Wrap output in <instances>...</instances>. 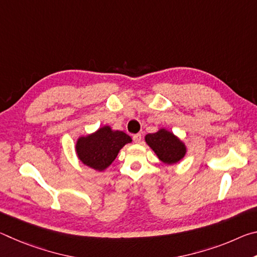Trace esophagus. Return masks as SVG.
Instances as JSON below:
<instances>
[{
  "label": "esophagus",
  "mask_w": 257,
  "mask_h": 257,
  "mask_svg": "<svg viewBox=\"0 0 257 257\" xmlns=\"http://www.w3.org/2000/svg\"><path fill=\"white\" fill-rule=\"evenodd\" d=\"M133 139H134V142L135 143H141V141H142V135L141 134H136V135H134L133 136Z\"/></svg>",
  "instance_id": "1"
}]
</instances>
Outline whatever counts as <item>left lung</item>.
Returning a JSON list of instances; mask_svg holds the SVG:
<instances>
[{
    "label": "left lung",
    "instance_id": "obj_1",
    "mask_svg": "<svg viewBox=\"0 0 257 257\" xmlns=\"http://www.w3.org/2000/svg\"><path fill=\"white\" fill-rule=\"evenodd\" d=\"M145 142L161 162L168 165L178 163L187 153L185 143L167 128H160L156 133L147 134Z\"/></svg>",
    "mask_w": 257,
    "mask_h": 257
}]
</instances>
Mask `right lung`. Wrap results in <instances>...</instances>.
Listing matches in <instances>:
<instances>
[{"mask_svg": "<svg viewBox=\"0 0 257 257\" xmlns=\"http://www.w3.org/2000/svg\"><path fill=\"white\" fill-rule=\"evenodd\" d=\"M132 142V137L125 133L103 125L92 134L77 138L76 155L87 168L103 172L115 160L120 150Z\"/></svg>", "mask_w": 257, "mask_h": 257, "instance_id": "obj_1", "label": "right lung"}]
</instances>
